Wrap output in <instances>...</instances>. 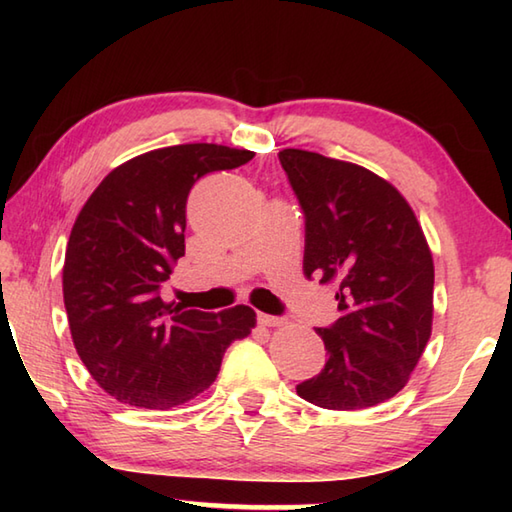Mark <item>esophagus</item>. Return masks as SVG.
I'll return each instance as SVG.
<instances>
[{
  "label": "esophagus",
  "mask_w": 512,
  "mask_h": 512,
  "mask_svg": "<svg viewBox=\"0 0 512 512\" xmlns=\"http://www.w3.org/2000/svg\"><path fill=\"white\" fill-rule=\"evenodd\" d=\"M257 321L259 325H268V328H279V325H284V319L273 317V314H257Z\"/></svg>",
  "instance_id": "obj_1"
}]
</instances>
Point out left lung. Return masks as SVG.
<instances>
[{"label":"left lung","instance_id":"obj_1","mask_svg":"<svg viewBox=\"0 0 512 512\" xmlns=\"http://www.w3.org/2000/svg\"><path fill=\"white\" fill-rule=\"evenodd\" d=\"M279 162L306 215L303 273L336 284L341 317L317 328L328 361L297 385L312 405L367 409L407 385L433 321V257L407 200L376 173L314 151Z\"/></svg>","mask_w":512,"mask_h":512}]
</instances>
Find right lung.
Returning a JSON list of instances; mask_svg holds the SVG:
<instances>
[{
  "label": "right lung",
  "instance_id": "1",
  "mask_svg": "<svg viewBox=\"0 0 512 512\" xmlns=\"http://www.w3.org/2000/svg\"><path fill=\"white\" fill-rule=\"evenodd\" d=\"M224 145H173L107 173L72 226L63 303L76 354L118 402L171 409L213 385L226 347L255 328V310H171L160 286L184 255L195 182L253 160Z\"/></svg>",
  "mask_w": 512,
  "mask_h": 512
}]
</instances>
